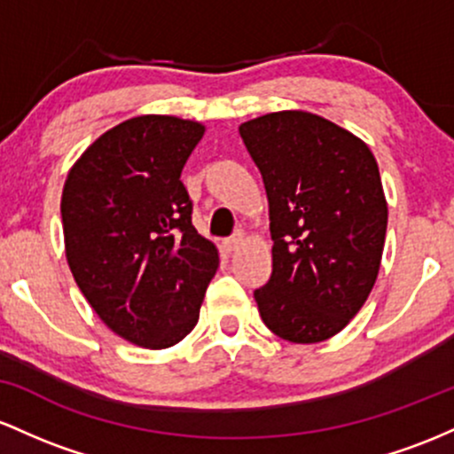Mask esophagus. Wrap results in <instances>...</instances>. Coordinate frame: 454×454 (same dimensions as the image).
<instances>
[{
	"label": "esophagus",
	"instance_id": "1",
	"mask_svg": "<svg viewBox=\"0 0 454 454\" xmlns=\"http://www.w3.org/2000/svg\"><path fill=\"white\" fill-rule=\"evenodd\" d=\"M244 240H247V233H244V231H236V233H233V236L229 238V240L225 242L227 251H236V248H240L242 244H244Z\"/></svg>",
	"mask_w": 454,
	"mask_h": 454
}]
</instances>
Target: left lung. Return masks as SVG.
<instances>
[{"label":"left lung","mask_w":454,"mask_h":454,"mask_svg":"<svg viewBox=\"0 0 454 454\" xmlns=\"http://www.w3.org/2000/svg\"><path fill=\"white\" fill-rule=\"evenodd\" d=\"M240 137L266 184L272 274L254 289L277 337L319 343L363 309L378 278L388 206L373 152L334 121L277 111Z\"/></svg>","instance_id":"8db88e82"}]
</instances>
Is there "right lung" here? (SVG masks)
<instances>
[{"instance_id":"right-lung-1","label":"right lung","mask_w":454,"mask_h":454,"mask_svg":"<svg viewBox=\"0 0 454 454\" xmlns=\"http://www.w3.org/2000/svg\"><path fill=\"white\" fill-rule=\"evenodd\" d=\"M203 132L182 117H132L100 135L66 177L70 272L117 337L145 349L171 348L195 328L218 268L180 180Z\"/></svg>"}]
</instances>
